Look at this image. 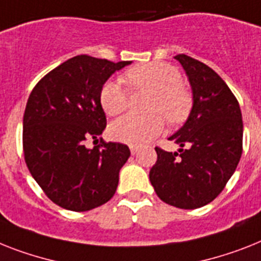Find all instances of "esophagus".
Here are the masks:
<instances>
[{"label": "esophagus", "mask_w": 261, "mask_h": 261, "mask_svg": "<svg viewBox=\"0 0 261 261\" xmlns=\"http://www.w3.org/2000/svg\"><path fill=\"white\" fill-rule=\"evenodd\" d=\"M137 152H139V146H135V145L130 146V153L136 154V153H137Z\"/></svg>", "instance_id": "obj_1"}]
</instances>
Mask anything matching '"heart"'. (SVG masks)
<instances>
[{
  "instance_id": "heart-1",
  "label": "heart",
  "mask_w": 261,
  "mask_h": 261,
  "mask_svg": "<svg viewBox=\"0 0 261 261\" xmlns=\"http://www.w3.org/2000/svg\"><path fill=\"white\" fill-rule=\"evenodd\" d=\"M124 80L135 89L153 92L148 102L149 111H159L168 121H181L191 107V98L181 87L182 79L177 69L164 64L152 62L129 69ZM101 107L108 116L120 115L128 108V93L120 80H108L100 90ZM164 128V118L160 113L146 115L128 113L111 124L112 139L129 145H144L160 135Z\"/></svg>"
}]
</instances>
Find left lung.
Here are the masks:
<instances>
[{
    "label": "left lung",
    "instance_id": "8db88e82",
    "mask_svg": "<svg viewBox=\"0 0 261 261\" xmlns=\"http://www.w3.org/2000/svg\"><path fill=\"white\" fill-rule=\"evenodd\" d=\"M192 89V109L169 137L177 152L156 148L149 180L164 203L181 210L210 204L224 189L243 152L242 111L219 74L203 62L176 56Z\"/></svg>",
    "mask_w": 261,
    "mask_h": 261
}]
</instances>
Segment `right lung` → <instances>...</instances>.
<instances>
[{
  "label": "right lung",
  "instance_id": "add662e5",
  "mask_svg": "<svg viewBox=\"0 0 261 261\" xmlns=\"http://www.w3.org/2000/svg\"><path fill=\"white\" fill-rule=\"evenodd\" d=\"M132 61L112 62L76 56L34 87L22 122L25 161L49 199L85 212L113 197L118 173L130 156L126 145L101 143L88 148L107 126L100 90L115 72Z\"/></svg>",
  "mask_w": 261,
  "mask_h": 261
}]
</instances>
